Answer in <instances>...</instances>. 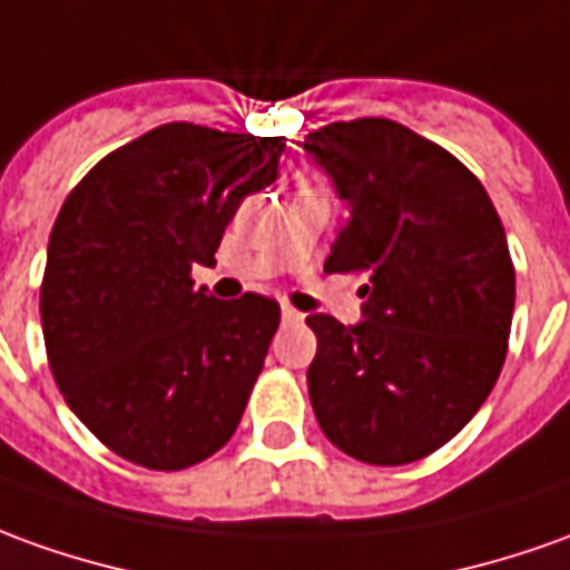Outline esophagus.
<instances>
[{"label": "esophagus", "mask_w": 570, "mask_h": 570, "mask_svg": "<svg viewBox=\"0 0 570 570\" xmlns=\"http://www.w3.org/2000/svg\"><path fill=\"white\" fill-rule=\"evenodd\" d=\"M282 323H304V313L301 309H294V307H282Z\"/></svg>", "instance_id": "34e87169"}]
</instances>
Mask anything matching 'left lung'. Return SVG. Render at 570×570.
<instances>
[{"label":"left lung","mask_w":570,"mask_h":570,"mask_svg":"<svg viewBox=\"0 0 570 570\" xmlns=\"http://www.w3.org/2000/svg\"><path fill=\"white\" fill-rule=\"evenodd\" d=\"M304 151L351 207L325 273H366L360 323L307 316L316 422L368 465L425 459L500 379L515 309L500 214L465 164L384 117L328 124Z\"/></svg>","instance_id":"8db88e82"}]
</instances>
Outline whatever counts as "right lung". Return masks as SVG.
<instances>
[{"label": "right lung", "mask_w": 570, "mask_h": 570, "mask_svg": "<svg viewBox=\"0 0 570 570\" xmlns=\"http://www.w3.org/2000/svg\"><path fill=\"white\" fill-rule=\"evenodd\" d=\"M282 151L285 136L164 124L98 160L61 204L39 288L46 353L70 410L117 456L179 472L242 422L278 304L217 301L191 266L217 263Z\"/></svg>", "instance_id": "obj_1"}]
</instances>
